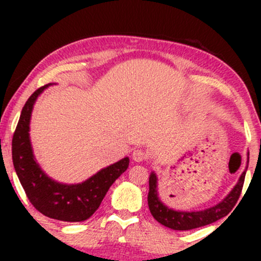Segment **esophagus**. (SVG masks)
Listing matches in <instances>:
<instances>
[{
	"label": "esophagus",
	"mask_w": 261,
	"mask_h": 261,
	"mask_svg": "<svg viewBox=\"0 0 261 261\" xmlns=\"http://www.w3.org/2000/svg\"><path fill=\"white\" fill-rule=\"evenodd\" d=\"M146 152L144 151V150H134L133 152V159L135 160L136 163H140V162H144V160H146Z\"/></svg>",
	"instance_id": "obj_1"
}]
</instances>
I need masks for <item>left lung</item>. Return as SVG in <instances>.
<instances>
[{
    "mask_svg": "<svg viewBox=\"0 0 261 261\" xmlns=\"http://www.w3.org/2000/svg\"><path fill=\"white\" fill-rule=\"evenodd\" d=\"M247 169V168H246ZM245 174L246 170L241 174L240 179L238 184L233 187L232 191L221 201L216 206L210 207V208L202 210V211H193V212H184V211H174V210L169 208L165 206L162 201H160L159 196H158V178L155 173L152 172L149 178V194H147V204H149V210L151 212L152 217L162 223L165 227H169L172 230H193V228L202 227V226L210 225V223L216 222L220 218L225 217L230 213L231 210L238 202L239 197L241 194V189H243Z\"/></svg>",
    "mask_w": 261,
    "mask_h": 261,
    "instance_id": "8db88e82",
    "label": "left lung"
}]
</instances>
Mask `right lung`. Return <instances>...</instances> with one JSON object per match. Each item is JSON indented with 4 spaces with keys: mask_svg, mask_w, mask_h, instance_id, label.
Instances as JSON below:
<instances>
[{
    "mask_svg": "<svg viewBox=\"0 0 261 261\" xmlns=\"http://www.w3.org/2000/svg\"><path fill=\"white\" fill-rule=\"evenodd\" d=\"M48 86L36 89L21 111L12 138V162L29 201L39 212L54 220L81 222L97 211L110 187L127 169L130 159L123 158L80 184H62L49 178L34 158L29 136L34 103Z\"/></svg>",
    "mask_w": 261,
    "mask_h": 261,
    "instance_id": "obj_1",
    "label": "right lung"
}]
</instances>
